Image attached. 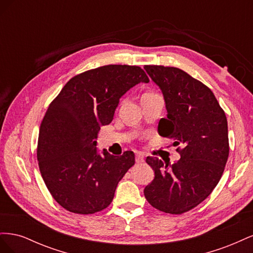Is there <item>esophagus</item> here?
<instances>
[{
  "label": "esophagus",
  "mask_w": 253,
  "mask_h": 253,
  "mask_svg": "<svg viewBox=\"0 0 253 253\" xmlns=\"http://www.w3.org/2000/svg\"><path fill=\"white\" fill-rule=\"evenodd\" d=\"M135 160H136L137 164L144 163V156H143L142 153H137L136 156H135Z\"/></svg>",
  "instance_id": "esophagus-1"
}]
</instances>
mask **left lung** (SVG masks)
Wrapping results in <instances>:
<instances>
[{"label": "left lung", "mask_w": 253, "mask_h": 253, "mask_svg": "<svg viewBox=\"0 0 253 253\" xmlns=\"http://www.w3.org/2000/svg\"><path fill=\"white\" fill-rule=\"evenodd\" d=\"M144 70L166 102L167 118L160 119L158 133L181 149L173 165L147 157L155 177L143 193L159 211L181 214L205 201L223 175L229 156L227 118L211 89L186 72L163 65Z\"/></svg>", "instance_id": "obj_1"}]
</instances>
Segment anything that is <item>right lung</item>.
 <instances>
[{
    "label": "right lung",
    "mask_w": 253,
    "mask_h": 253,
    "mask_svg": "<svg viewBox=\"0 0 253 253\" xmlns=\"http://www.w3.org/2000/svg\"><path fill=\"white\" fill-rule=\"evenodd\" d=\"M150 80L142 68L105 65L75 76L45 113L37 157L43 180L55 201L70 212L93 214L108 207L118 182L135 164L126 151L98 152L101 126L110 125L119 99Z\"/></svg>",
    "instance_id": "obj_1"
}]
</instances>
